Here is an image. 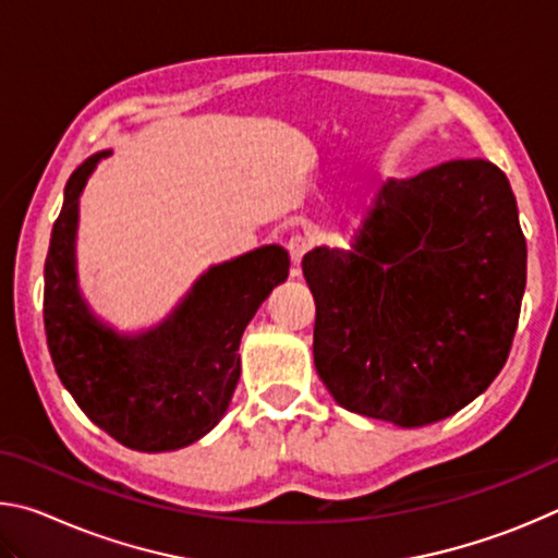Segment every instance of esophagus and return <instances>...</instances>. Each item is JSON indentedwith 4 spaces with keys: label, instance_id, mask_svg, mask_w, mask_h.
I'll use <instances>...</instances> for the list:
<instances>
[{
    "label": "esophagus",
    "instance_id": "1",
    "mask_svg": "<svg viewBox=\"0 0 558 558\" xmlns=\"http://www.w3.org/2000/svg\"><path fill=\"white\" fill-rule=\"evenodd\" d=\"M310 251V241L305 239V235L295 233L292 239L288 241V253H290V260L295 263V266H300V260L305 258V253Z\"/></svg>",
    "mask_w": 558,
    "mask_h": 558
}]
</instances>
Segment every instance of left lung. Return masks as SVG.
Listing matches in <instances>:
<instances>
[{
    "label": "left lung",
    "mask_w": 558,
    "mask_h": 558,
    "mask_svg": "<svg viewBox=\"0 0 558 558\" xmlns=\"http://www.w3.org/2000/svg\"><path fill=\"white\" fill-rule=\"evenodd\" d=\"M315 366L339 405L418 428L483 393L512 349L526 241L509 179L452 159L374 196L352 251L302 258Z\"/></svg>",
    "instance_id": "1"
}]
</instances>
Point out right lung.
<instances>
[{"label":"right lung","instance_id":"obj_1","mask_svg":"<svg viewBox=\"0 0 558 558\" xmlns=\"http://www.w3.org/2000/svg\"><path fill=\"white\" fill-rule=\"evenodd\" d=\"M65 182L44 266V327L56 374L81 411L125 448H184L221 421L241 376V335L290 258L280 245L214 266L172 317L140 337L116 335L88 313L75 286L78 196L102 157Z\"/></svg>","mask_w":558,"mask_h":558}]
</instances>
